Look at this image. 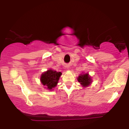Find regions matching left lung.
Instances as JSON below:
<instances>
[{
    "label": "left lung",
    "instance_id": "left-lung-1",
    "mask_svg": "<svg viewBox=\"0 0 129 129\" xmlns=\"http://www.w3.org/2000/svg\"><path fill=\"white\" fill-rule=\"evenodd\" d=\"M77 80L82 87H88L90 85H91L93 81L91 77L90 76L88 73H82L80 74L79 76L77 78Z\"/></svg>",
    "mask_w": 129,
    "mask_h": 129
}]
</instances>
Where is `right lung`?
Segmentation results:
<instances>
[{
    "instance_id": "right-lung-1",
    "label": "right lung",
    "mask_w": 129,
    "mask_h": 129,
    "mask_svg": "<svg viewBox=\"0 0 129 129\" xmlns=\"http://www.w3.org/2000/svg\"><path fill=\"white\" fill-rule=\"evenodd\" d=\"M61 75V72H57L54 70L49 69L42 73L40 81L42 85L45 86L44 88L51 91L57 85L59 79Z\"/></svg>"
}]
</instances>
